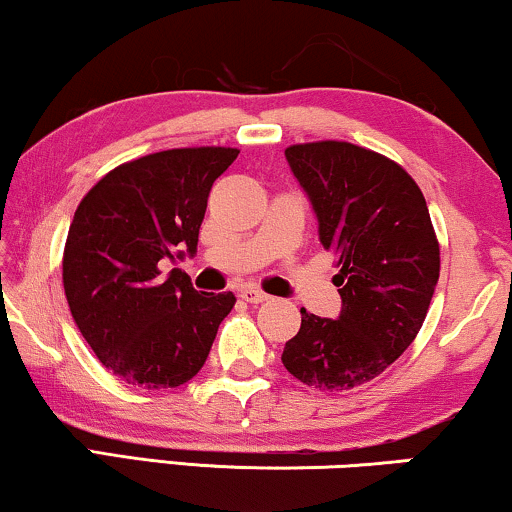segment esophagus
Returning <instances> with one entry per match:
<instances>
[{
	"label": "esophagus",
	"mask_w": 512,
	"mask_h": 512,
	"mask_svg": "<svg viewBox=\"0 0 512 512\" xmlns=\"http://www.w3.org/2000/svg\"><path fill=\"white\" fill-rule=\"evenodd\" d=\"M240 298L247 300V303H265L270 296L268 293H263L261 289H254V286H244V289L240 291Z\"/></svg>",
	"instance_id": "esophagus-1"
}]
</instances>
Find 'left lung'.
I'll use <instances>...</instances> for the list:
<instances>
[{"instance_id": "8db88e82", "label": "left lung", "mask_w": 512, "mask_h": 512, "mask_svg": "<svg viewBox=\"0 0 512 512\" xmlns=\"http://www.w3.org/2000/svg\"><path fill=\"white\" fill-rule=\"evenodd\" d=\"M338 258L342 310L324 319L300 310V331L282 363L307 387L345 391L384 373L417 338L440 275V247L415 179L382 153L349 142L284 151Z\"/></svg>"}]
</instances>
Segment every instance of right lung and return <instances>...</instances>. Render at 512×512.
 I'll return each instance as SVG.
<instances>
[{"label":"right lung","mask_w":512,"mask_h":512,"mask_svg":"<svg viewBox=\"0 0 512 512\" xmlns=\"http://www.w3.org/2000/svg\"><path fill=\"white\" fill-rule=\"evenodd\" d=\"M237 153L193 146L130 160L76 207L62 256L65 296L90 349L123 382H188L233 310V293H198L179 268L160 275V261L198 251L209 191Z\"/></svg>","instance_id":"obj_1"}]
</instances>
